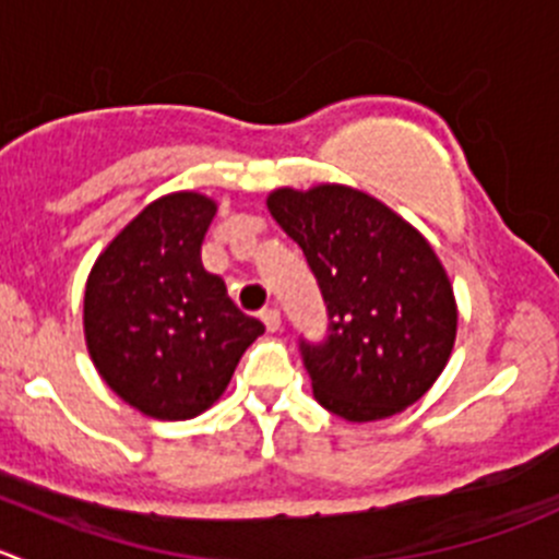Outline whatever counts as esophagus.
I'll return each mask as SVG.
<instances>
[{"instance_id":"1","label":"esophagus","mask_w":559,"mask_h":559,"mask_svg":"<svg viewBox=\"0 0 559 559\" xmlns=\"http://www.w3.org/2000/svg\"><path fill=\"white\" fill-rule=\"evenodd\" d=\"M259 317H262L264 328H267L270 333L281 330V311H278V308H264V311L259 313Z\"/></svg>"}]
</instances>
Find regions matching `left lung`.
I'll use <instances>...</instances> for the list:
<instances>
[{
    "instance_id": "obj_1",
    "label": "left lung",
    "mask_w": 559,
    "mask_h": 559,
    "mask_svg": "<svg viewBox=\"0 0 559 559\" xmlns=\"http://www.w3.org/2000/svg\"><path fill=\"white\" fill-rule=\"evenodd\" d=\"M267 210L302 248L328 302V341L302 344L313 399L349 424L424 399L459 328L453 284L429 240L371 193L338 182L278 188Z\"/></svg>"
}]
</instances>
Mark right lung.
Returning a JSON list of instances; mask_svg holds the SVG:
<instances>
[{
	"instance_id": "add662e5",
	"label": "right lung",
	"mask_w": 559,
	"mask_h": 559,
	"mask_svg": "<svg viewBox=\"0 0 559 559\" xmlns=\"http://www.w3.org/2000/svg\"><path fill=\"white\" fill-rule=\"evenodd\" d=\"M218 204L197 191L150 202L95 259L84 338L103 382L155 420H188L224 395L264 333L202 264Z\"/></svg>"
}]
</instances>
